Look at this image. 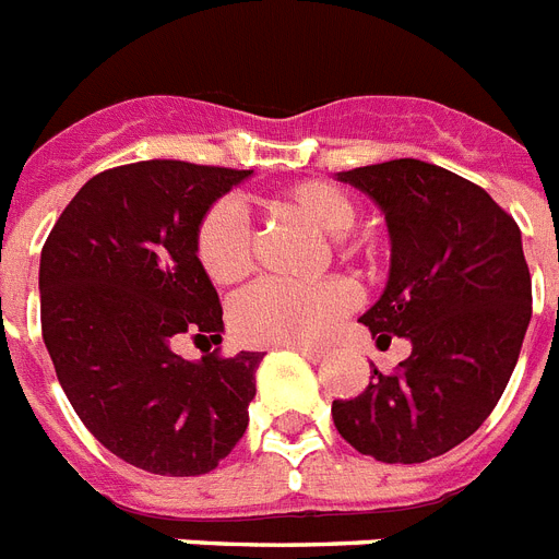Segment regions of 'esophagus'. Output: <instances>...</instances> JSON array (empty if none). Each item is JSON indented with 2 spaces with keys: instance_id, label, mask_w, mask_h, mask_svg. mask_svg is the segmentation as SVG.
<instances>
[{
  "instance_id": "34e87169",
  "label": "esophagus",
  "mask_w": 559,
  "mask_h": 559,
  "mask_svg": "<svg viewBox=\"0 0 559 559\" xmlns=\"http://www.w3.org/2000/svg\"><path fill=\"white\" fill-rule=\"evenodd\" d=\"M294 352H299L306 359H311V362H322V359L329 357V352L325 348H317V345H290Z\"/></svg>"
}]
</instances>
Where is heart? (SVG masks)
<instances>
[{
  "label": "heart",
  "mask_w": 559,
  "mask_h": 559,
  "mask_svg": "<svg viewBox=\"0 0 559 559\" xmlns=\"http://www.w3.org/2000/svg\"><path fill=\"white\" fill-rule=\"evenodd\" d=\"M271 205L299 223L331 237L345 253L359 246L345 230L357 219V202L343 188L308 179L276 193ZM197 262L214 285H234L251 271V228L239 207L219 202L197 225ZM354 306L352 285L329 276L313 285L257 283L230 302V329L242 343L251 345H313L336 329V322Z\"/></svg>",
  "instance_id": "heart-1"
}]
</instances>
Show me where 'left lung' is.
<instances>
[{"label": "left lung", "instance_id": "1", "mask_svg": "<svg viewBox=\"0 0 559 559\" xmlns=\"http://www.w3.org/2000/svg\"><path fill=\"white\" fill-rule=\"evenodd\" d=\"M385 214L391 271L359 322L405 336L412 357L354 400H334L336 431L382 463H426L495 412L532 320V274L518 223L479 186L440 165L391 159L336 174Z\"/></svg>", "mask_w": 559, "mask_h": 559}]
</instances>
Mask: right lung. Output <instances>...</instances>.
<instances>
[{"instance_id": "add662e5", "label": "right lung", "mask_w": 559, "mask_h": 559, "mask_svg": "<svg viewBox=\"0 0 559 559\" xmlns=\"http://www.w3.org/2000/svg\"><path fill=\"white\" fill-rule=\"evenodd\" d=\"M251 174L179 159L103 170L41 248V340L59 385L87 431L142 472H214L246 435L265 354L188 362L174 343H223V306L193 239Z\"/></svg>"}]
</instances>
